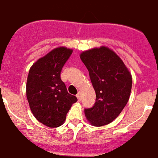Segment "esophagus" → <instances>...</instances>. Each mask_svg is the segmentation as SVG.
Masks as SVG:
<instances>
[{"label":"esophagus","mask_w":158,"mask_h":158,"mask_svg":"<svg viewBox=\"0 0 158 158\" xmlns=\"http://www.w3.org/2000/svg\"><path fill=\"white\" fill-rule=\"evenodd\" d=\"M76 97H77V98H78V101H80V100H81V93H80V92H79V93L76 95Z\"/></svg>","instance_id":"obj_1"}]
</instances>
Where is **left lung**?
I'll return each instance as SVG.
<instances>
[{
	"label": "left lung",
	"mask_w": 158,
	"mask_h": 158,
	"mask_svg": "<svg viewBox=\"0 0 158 158\" xmlns=\"http://www.w3.org/2000/svg\"><path fill=\"white\" fill-rule=\"evenodd\" d=\"M79 57L89 72L96 92V103L84 110L94 127H102L118 118L130 97L132 77L120 57L106 46L83 51Z\"/></svg>",
	"instance_id": "1"
}]
</instances>
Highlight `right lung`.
<instances>
[{
  "label": "right lung",
  "instance_id": "add662e5",
  "mask_svg": "<svg viewBox=\"0 0 158 158\" xmlns=\"http://www.w3.org/2000/svg\"><path fill=\"white\" fill-rule=\"evenodd\" d=\"M73 52L60 46L53 48L31 66L26 84V94L35 118L48 127L64 123L66 114L77 101L68 93L61 79V71Z\"/></svg>",
  "mask_w": 158,
  "mask_h": 158
}]
</instances>
